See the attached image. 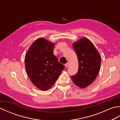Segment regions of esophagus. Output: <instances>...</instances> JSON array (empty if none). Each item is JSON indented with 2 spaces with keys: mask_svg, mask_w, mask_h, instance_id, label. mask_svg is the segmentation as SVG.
I'll return each instance as SVG.
<instances>
[{
  "mask_svg": "<svg viewBox=\"0 0 120 120\" xmlns=\"http://www.w3.org/2000/svg\"><path fill=\"white\" fill-rule=\"evenodd\" d=\"M68 66H69V64H68V63H67V64H65V67L66 68H68Z\"/></svg>",
  "mask_w": 120,
  "mask_h": 120,
  "instance_id": "1",
  "label": "esophagus"
}]
</instances>
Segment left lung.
<instances>
[{
	"label": "left lung",
	"instance_id": "obj_1",
	"mask_svg": "<svg viewBox=\"0 0 120 120\" xmlns=\"http://www.w3.org/2000/svg\"><path fill=\"white\" fill-rule=\"evenodd\" d=\"M77 56L78 72L71 77L78 87L85 88L95 80L100 70L101 56L94 44L86 38H82L73 44Z\"/></svg>",
	"mask_w": 120,
	"mask_h": 120
}]
</instances>
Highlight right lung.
Segmentation results:
<instances>
[{
  "instance_id": "1",
  "label": "right lung",
  "mask_w": 120,
  "mask_h": 120,
  "mask_svg": "<svg viewBox=\"0 0 120 120\" xmlns=\"http://www.w3.org/2000/svg\"><path fill=\"white\" fill-rule=\"evenodd\" d=\"M55 43L40 38L30 45L25 57L27 75L34 86L43 91L50 89L64 69L53 55Z\"/></svg>"
}]
</instances>
